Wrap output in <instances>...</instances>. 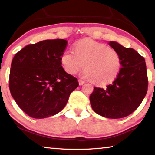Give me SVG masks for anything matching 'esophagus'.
<instances>
[{"instance_id": "1", "label": "esophagus", "mask_w": 155, "mask_h": 155, "mask_svg": "<svg viewBox=\"0 0 155 155\" xmlns=\"http://www.w3.org/2000/svg\"><path fill=\"white\" fill-rule=\"evenodd\" d=\"M78 83H79V85H82L85 83V81H83L81 79H79L78 80Z\"/></svg>"}]
</instances>
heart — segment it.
<instances>
[{
  "instance_id": "1",
  "label": "heart",
  "mask_w": 155,
  "mask_h": 155,
  "mask_svg": "<svg viewBox=\"0 0 155 155\" xmlns=\"http://www.w3.org/2000/svg\"><path fill=\"white\" fill-rule=\"evenodd\" d=\"M66 72L74 74L85 64L82 75L97 85H105L114 81L121 67L118 51L92 39H83L74 45V51L67 50L61 57Z\"/></svg>"
}]
</instances>
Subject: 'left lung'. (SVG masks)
Returning <instances> with one entry per match:
<instances>
[{"label":"left lung","mask_w":155,"mask_h":155,"mask_svg":"<svg viewBox=\"0 0 155 155\" xmlns=\"http://www.w3.org/2000/svg\"><path fill=\"white\" fill-rule=\"evenodd\" d=\"M109 45L119 52L121 68L111 84L95 87L90 96L94 111L109 119L126 117L136 110L148 91V80L145 58L132 48L114 41Z\"/></svg>","instance_id":"obj_1"}]
</instances>
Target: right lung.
Masks as SVG:
<instances>
[{
  "mask_svg": "<svg viewBox=\"0 0 155 155\" xmlns=\"http://www.w3.org/2000/svg\"><path fill=\"white\" fill-rule=\"evenodd\" d=\"M67 45L64 39L42 41L25 46L13 58L9 90L29 117L43 119L57 114L78 86L77 78L65 72L61 63Z\"/></svg>",
  "mask_w": 155,
  "mask_h": 155,
  "instance_id": "right-lung-1",
  "label": "right lung"
}]
</instances>
